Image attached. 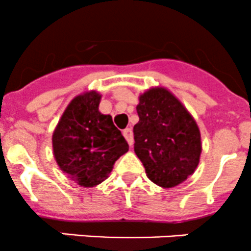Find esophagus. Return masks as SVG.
I'll list each match as a JSON object with an SVG mask.
<instances>
[{
    "label": "esophagus",
    "instance_id": "esophagus-1",
    "mask_svg": "<svg viewBox=\"0 0 251 251\" xmlns=\"http://www.w3.org/2000/svg\"><path fill=\"white\" fill-rule=\"evenodd\" d=\"M123 135H125L126 140L128 141L129 145H133L134 144V139H133V131H131L130 128H126L125 130H123Z\"/></svg>",
    "mask_w": 251,
    "mask_h": 251
}]
</instances>
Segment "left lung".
<instances>
[{
	"mask_svg": "<svg viewBox=\"0 0 251 251\" xmlns=\"http://www.w3.org/2000/svg\"><path fill=\"white\" fill-rule=\"evenodd\" d=\"M134 126V151L151 182L172 188L194 173L201 153L197 122L180 101L165 88L140 95Z\"/></svg>",
	"mask_w": 251,
	"mask_h": 251,
	"instance_id": "8db88e82",
	"label": "left lung"
}]
</instances>
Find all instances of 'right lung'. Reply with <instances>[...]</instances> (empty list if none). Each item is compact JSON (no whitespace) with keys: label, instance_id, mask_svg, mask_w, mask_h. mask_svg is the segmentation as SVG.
<instances>
[{"label":"right lung","instance_id":"right-lung-1","mask_svg":"<svg viewBox=\"0 0 251 251\" xmlns=\"http://www.w3.org/2000/svg\"><path fill=\"white\" fill-rule=\"evenodd\" d=\"M100 100L96 91L74 98L52 135L59 168L83 187L103 182L116 161L129 149L112 117L99 111Z\"/></svg>","mask_w":251,"mask_h":251}]
</instances>
